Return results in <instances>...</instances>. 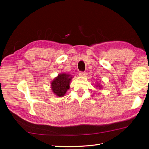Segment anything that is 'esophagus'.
I'll list each match as a JSON object with an SVG mask.
<instances>
[{
    "mask_svg": "<svg viewBox=\"0 0 149 149\" xmlns=\"http://www.w3.org/2000/svg\"><path fill=\"white\" fill-rule=\"evenodd\" d=\"M85 72L84 71H80L79 73V75L80 76H84L85 75Z\"/></svg>",
    "mask_w": 149,
    "mask_h": 149,
    "instance_id": "34e87169",
    "label": "esophagus"
}]
</instances>
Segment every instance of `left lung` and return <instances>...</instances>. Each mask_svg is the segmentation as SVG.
Listing matches in <instances>:
<instances>
[{
    "label": "left lung",
    "mask_w": 149,
    "mask_h": 149,
    "mask_svg": "<svg viewBox=\"0 0 149 149\" xmlns=\"http://www.w3.org/2000/svg\"><path fill=\"white\" fill-rule=\"evenodd\" d=\"M97 86H99V85H97ZM99 87H100V86H99Z\"/></svg>",
    "instance_id": "left-lung-1"
}]
</instances>
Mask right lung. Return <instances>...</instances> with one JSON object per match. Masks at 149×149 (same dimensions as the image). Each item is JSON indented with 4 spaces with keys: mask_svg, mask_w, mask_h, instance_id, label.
Returning a JSON list of instances; mask_svg holds the SVG:
<instances>
[{
    "mask_svg": "<svg viewBox=\"0 0 149 149\" xmlns=\"http://www.w3.org/2000/svg\"><path fill=\"white\" fill-rule=\"evenodd\" d=\"M70 74L63 73L58 74L52 83V89L53 93L57 96H63L67 90L70 88V83L71 79Z\"/></svg>",
    "mask_w": 149,
    "mask_h": 149,
    "instance_id": "add662e5",
    "label": "right lung"
}]
</instances>
